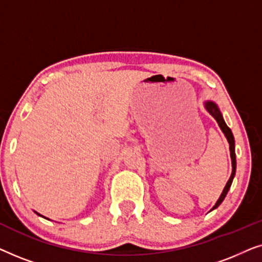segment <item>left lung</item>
I'll return each instance as SVG.
<instances>
[{
  "mask_svg": "<svg viewBox=\"0 0 262 262\" xmlns=\"http://www.w3.org/2000/svg\"><path fill=\"white\" fill-rule=\"evenodd\" d=\"M205 107L206 110L209 111L211 116H212L214 119L217 120L218 125H220V127L222 128V131L224 132L225 137H227L228 142H229V145H230V155H231V162H232V173H231V177L230 179H229L227 185H225V187L223 189V192H222V194L220 196V199L217 200L216 205H214L212 207V210L216 209V207H218L222 204V202H223L225 195H227V193L229 191V188H230V186L232 184V180H234V177H235V173H236V155H235V141H234V136H232V132L230 128L228 127V125L225 124V121L223 119V117H222V114L220 112V110H218V107L216 106V103L211 102V101H207L205 103Z\"/></svg>",
  "mask_w": 262,
  "mask_h": 262,
  "instance_id": "8db88e82",
  "label": "left lung"
}]
</instances>
